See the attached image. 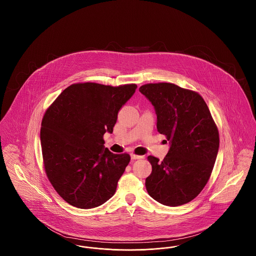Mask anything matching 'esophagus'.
<instances>
[{
    "label": "esophagus",
    "mask_w": 256,
    "mask_h": 256,
    "mask_svg": "<svg viewBox=\"0 0 256 256\" xmlns=\"http://www.w3.org/2000/svg\"><path fill=\"white\" fill-rule=\"evenodd\" d=\"M130 158H132V160L143 158V156H137V154H130Z\"/></svg>",
    "instance_id": "esophagus-1"
}]
</instances>
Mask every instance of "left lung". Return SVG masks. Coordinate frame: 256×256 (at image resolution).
<instances>
[{
  "label": "left lung",
  "instance_id": "8db88e82",
  "mask_svg": "<svg viewBox=\"0 0 256 256\" xmlns=\"http://www.w3.org/2000/svg\"><path fill=\"white\" fill-rule=\"evenodd\" d=\"M139 91L154 106L158 132L170 143L162 162L148 156L152 170L146 191L164 206H182L202 192L211 176L219 150L217 126L196 92L167 82L145 84Z\"/></svg>",
  "mask_w": 256,
  "mask_h": 256
}]
</instances>
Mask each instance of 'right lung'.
Segmentation results:
<instances>
[{
    "label": "right lung",
    "instance_id": "add662e5",
    "mask_svg": "<svg viewBox=\"0 0 256 256\" xmlns=\"http://www.w3.org/2000/svg\"><path fill=\"white\" fill-rule=\"evenodd\" d=\"M136 88V84H76L45 112L40 132L45 172L69 204L90 209L115 194L130 156L104 148V134L113 132L118 112Z\"/></svg>",
    "mask_w": 256,
    "mask_h": 256
}]
</instances>
